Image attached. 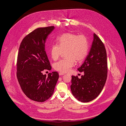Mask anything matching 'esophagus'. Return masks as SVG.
<instances>
[{"instance_id": "obj_1", "label": "esophagus", "mask_w": 126, "mask_h": 126, "mask_svg": "<svg viewBox=\"0 0 126 126\" xmlns=\"http://www.w3.org/2000/svg\"><path fill=\"white\" fill-rule=\"evenodd\" d=\"M59 74L60 76H61V75H64V73H62V72H59Z\"/></svg>"}]
</instances>
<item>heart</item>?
I'll return each mask as SVG.
<instances>
[{
  "label": "heart",
  "instance_id": "1",
  "mask_svg": "<svg viewBox=\"0 0 126 126\" xmlns=\"http://www.w3.org/2000/svg\"><path fill=\"white\" fill-rule=\"evenodd\" d=\"M56 44L51 45L50 54L52 59L57 60L64 52L65 58L54 64V69L62 73L69 71L77 63L82 62L89 51V42L86 36L66 32L56 39Z\"/></svg>",
  "mask_w": 126,
  "mask_h": 126
}]
</instances>
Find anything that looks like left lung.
Listing matches in <instances>:
<instances>
[{"label": "left lung", "instance_id": "8db88e82", "mask_svg": "<svg viewBox=\"0 0 126 126\" xmlns=\"http://www.w3.org/2000/svg\"><path fill=\"white\" fill-rule=\"evenodd\" d=\"M77 70L84 72L81 78L72 76V94L79 101L87 102L97 97L106 82L108 75L107 52L105 45L95 33L88 55Z\"/></svg>", "mask_w": 126, "mask_h": 126}]
</instances>
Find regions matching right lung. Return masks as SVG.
I'll return each mask as SVG.
<instances>
[{"label":"right lung","mask_w":126,"mask_h":126,"mask_svg":"<svg viewBox=\"0 0 126 126\" xmlns=\"http://www.w3.org/2000/svg\"><path fill=\"white\" fill-rule=\"evenodd\" d=\"M55 27L38 28L26 36L19 48L16 63V76L20 87L30 99L44 102L53 94L59 78L58 73L43 75L51 66L45 51V43Z\"/></svg>","instance_id":"obj_1"}]
</instances>
